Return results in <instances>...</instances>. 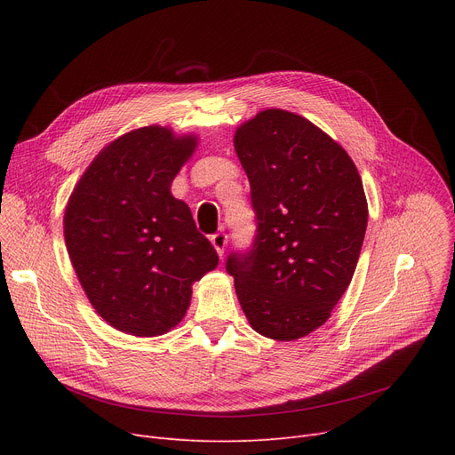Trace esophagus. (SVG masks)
Instances as JSON below:
<instances>
[{
    "label": "esophagus",
    "instance_id": "esophagus-1",
    "mask_svg": "<svg viewBox=\"0 0 455 455\" xmlns=\"http://www.w3.org/2000/svg\"><path fill=\"white\" fill-rule=\"evenodd\" d=\"M210 242H212L213 249L218 251V254L223 258V254H225V247H227V234H225V232L213 234V235L210 237Z\"/></svg>",
    "mask_w": 455,
    "mask_h": 455
}]
</instances>
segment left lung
<instances>
[{"instance_id": "obj_1", "label": "left lung", "mask_w": 455, "mask_h": 455, "mask_svg": "<svg viewBox=\"0 0 455 455\" xmlns=\"http://www.w3.org/2000/svg\"><path fill=\"white\" fill-rule=\"evenodd\" d=\"M234 149L258 234L251 252L228 256L227 271L252 330L300 339L328 321L355 271L369 218L362 177L336 140L282 108L237 127Z\"/></svg>"}]
</instances>
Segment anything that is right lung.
<instances>
[{
  "instance_id": "1",
  "label": "right lung",
  "mask_w": 455,
  "mask_h": 455,
  "mask_svg": "<svg viewBox=\"0 0 455 455\" xmlns=\"http://www.w3.org/2000/svg\"><path fill=\"white\" fill-rule=\"evenodd\" d=\"M196 134L149 125L92 160L64 212V240L83 290L112 328L155 338L186 315L191 285L220 264L172 182Z\"/></svg>"
}]
</instances>
